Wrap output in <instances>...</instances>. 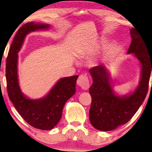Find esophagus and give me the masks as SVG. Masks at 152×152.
<instances>
[{"label": "esophagus", "instance_id": "1", "mask_svg": "<svg viewBox=\"0 0 152 152\" xmlns=\"http://www.w3.org/2000/svg\"><path fill=\"white\" fill-rule=\"evenodd\" d=\"M77 83L84 90H87L89 88V81L88 77L84 75H80L77 80Z\"/></svg>", "mask_w": 152, "mask_h": 152}]
</instances>
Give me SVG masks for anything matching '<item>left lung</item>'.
Here are the masks:
<instances>
[{
  "mask_svg": "<svg viewBox=\"0 0 152 152\" xmlns=\"http://www.w3.org/2000/svg\"><path fill=\"white\" fill-rule=\"evenodd\" d=\"M130 33L132 40L127 53H134L142 66L140 84L132 94L124 97L114 94L104 66H95L89 70L93 80L89 88L92 98L89 119L98 130L111 131L128 122L144 102L148 91L152 55L138 31L132 28Z\"/></svg>",
  "mask_w": 152,
  "mask_h": 152,
  "instance_id": "8db88e82",
  "label": "left lung"
}]
</instances>
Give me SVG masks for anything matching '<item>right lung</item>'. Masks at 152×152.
I'll return each instance as SVG.
<instances>
[{
	"label": "right lung",
	"mask_w": 152,
	"mask_h": 152,
	"mask_svg": "<svg viewBox=\"0 0 152 152\" xmlns=\"http://www.w3.org/2000/svg\"><path fill=\"white\" fill-rule=\"evenodd\" d=\"M48 24L29 22L20 27L14 37L6 59V81L8 96L16 111L26 122L33 127L50 130L57 125L62 116L66 101L75 93L78 76L64 77L60 80L45 97L30 99L20 91L18 82V53L26 34L38 30L48 29Z\"/></svg>",
	"instance_id": "1"
}]
</instances>
